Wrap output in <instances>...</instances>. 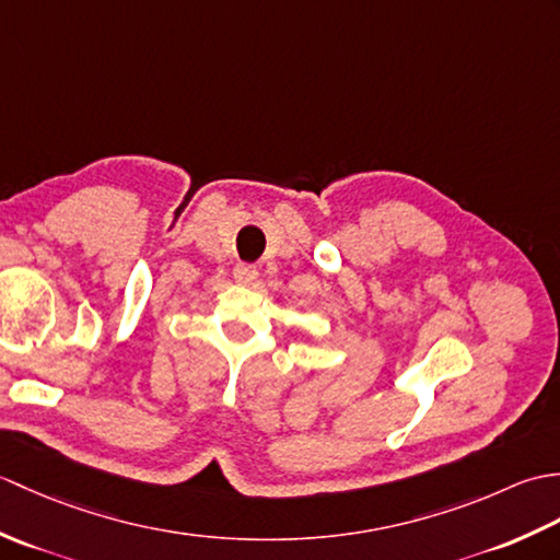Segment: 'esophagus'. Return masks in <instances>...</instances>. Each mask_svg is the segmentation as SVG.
Here are the masks:
<instances>
[{"mask_svg": "<svg viewBox=\"0 0 560 560\" xmlns=\"http://www.w3.org/2000/svg\"><path fill=\"white\" fill-rule=\"evenodd\" d=\"M233 277H235V281H237V283H245V287H249V283L257 281L259 271H257V267H255V265H245V261H241V265H235V269H233Z\"/></svg>", "mask_w": 560, "mask_h": 560, "instance_id": "obj_1", "label": "esophagus"}]
</instances>
